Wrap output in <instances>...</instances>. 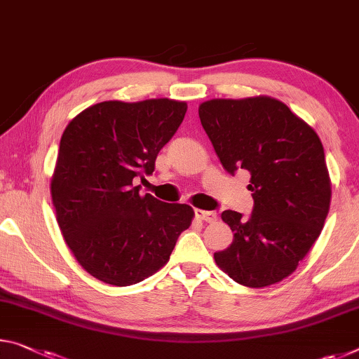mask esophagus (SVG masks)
Here are the masks:
<instances>
[{
  "label": "esophagus",
  "mask_w": 359,
  "mask_h": 359,
  "mask_svg": "<svg viewBox=\"0 0 359 359\" xmlns=\"http://www.w3.org/2000/svg\"><path fill=\"white\" fill-rule=\"evenodd\" d=\"M195 215L200 220L208 222V224H212V222L217 220V214L214 210H203V209H195Z\"/></svg>",
  "instance_id": "34e87169"
}]
</instances>
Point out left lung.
<instances>
[{"mask_svg": "<svg viewBox=\"0 0 359 359\" xmlns=\"http://www.w3.org/2000/svg\"><path fill=\"white\" fill-rule=\"evenodd\" d=\"M198 113L225 170L251 172L252 214L222 212L233 243L214 254L215 264L243 286L280 283L310 252L329 212L331 179L321 140L269 95L206 100Z\"/></svg>", "mask_w": 359, "mask_h": 359, "instance_id": "obj_1", "label": "left lung"}]
</instances>
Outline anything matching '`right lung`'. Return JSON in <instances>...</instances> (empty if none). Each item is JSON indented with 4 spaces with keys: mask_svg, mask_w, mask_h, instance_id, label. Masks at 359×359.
<instances>
[{
    "mask_svg": "<svg viewBox=\"0 0 359 359\" xmlns=\"http://www.w3.org/2000/svg\"><path fill=\"white\" fill-rule=\"evenodd\" d=\"M187 102L107 100L72 119L50 179L57 224L78 264L97 280L130 286L168 264L193 209L140 196L135 177L155 170Z\"/></svg>",
    "mask_w": 359,
    "mask_h": 359,
    "instance_id": "add662e5",
    "label": "right lung"
}]
</instances>
